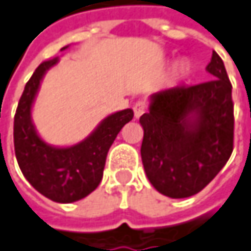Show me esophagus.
I'll return each mask as SVG.
<instances>
[{
  "instance_id": "1",
  "label": "esophagus",
  "mask_w": 251,
  "mask_h": 251,
  "mask_svg": "<svg viewBox=\"0 0 251 251\" xmlns=\"http://www.w3.org/2000/svg\"><path fill=\"white\" fill-rule=\"evenodd\" d=\"M145 109H147V104H145V101H142V100L136 101V103L133 104V116L138 119L139 116H142V115H144Z\"/></svg>"
}]
</instances>
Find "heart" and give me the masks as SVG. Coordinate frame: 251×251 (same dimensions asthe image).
<instances>
[{
	"label": "heart",
	"instance_id": "1",
	"mask_svg": "<svg viewBox=\"0 0 251 251\" xmlns=\"http://www.w3.org/2000/svg\"><path fill=\"white\" fill-rule=\"evenodd\" d=\"M176 70H177V74H186L187 73V65L186 64H178L177 67H176Z\"/></svg>",
	"mask_w": 251,
	"mask_h": 251
}]
</instances>
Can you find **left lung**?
I'll return each instance as SVG.
<instances>
[{"label": "left lung", "mask_w": 251, "mask_h": 251, "mask_svg": "<svg viewBox=\"0 0 251 251\" xmlns=\"http://www.w3.org/2000/svg\"><path fill=\"white\" fill-rule=\"evenodd\" d=\"M206 71L212 78L206 82L154 93L139 118L144 170L161 195L173 199L201 192L232 152V85L217 52Z\"/></svg>", "instance_id": "8db88e82"}]
</instances>
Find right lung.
I'll return each instance as SVG.
<instances>
[{
	"label": "right lung",
	"instance_id": "1",
	"mask_svg": "<svg viewBox=\"0 0 251 251\" xmlns=\"http://www.w3.org/2000/svg\"><path fill=\"white\" fill-rule=\"evenodd\" d=\"M56 64L58 58L42 62L25 84L14 116V151L22 173L39 193L58 203H71L100 184L109 148L132 121L133 112L125 109L109 115L75 145L55 147L45 142L33 124L31 107L43 76Z\"/></svg>",
	"mask_w": 251,
	"mask_h": 251
}]
</instances>
